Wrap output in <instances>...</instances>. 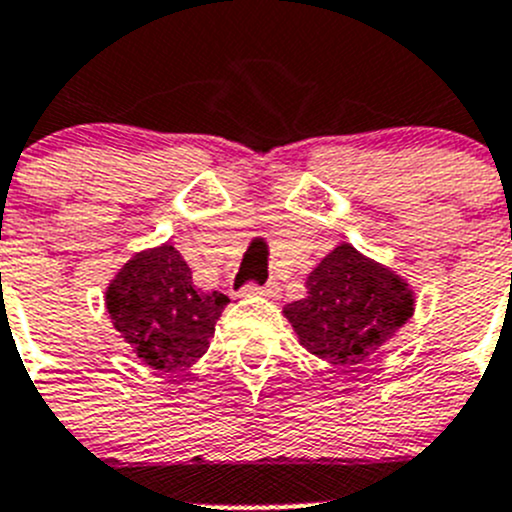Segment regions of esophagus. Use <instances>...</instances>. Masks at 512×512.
Masks as SVG:
<instances>
[{"mask_svg": "<svg viewBox=\"0 0 512 512\" xmlns=\"http://www.w3.org/2000/svg\"><path fill=\"white\" fill-rule=\"evenodd\" d=\"M252 295H262V298L278 300L280 288L275 283L265 285V288H257V285H247V288H242V298H252Z\"/></svg>", "mask_w": 512, "mask_h": 512, "instance_id": "obj_1", "label": "esophagus"}]
</instances>
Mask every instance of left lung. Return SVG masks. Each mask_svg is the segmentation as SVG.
Here are the masks:
<instances>
[{"mask_svg": "<svg viewBox=\"0 0 512 512\" xmlns=\"http://www.w3.org/2000/svg\"><path fill=\"white\" fill-rule=\"evenodd\" d=\"M414 305L409 280L341 242L305 278V298L285 305L283 315L305 351L331 366H356L407 326Z\"/></svg>", "mask_w": 512, "mask_h": 512, "instance_id": "obj_1", "label": "left lung"}]
</instances>
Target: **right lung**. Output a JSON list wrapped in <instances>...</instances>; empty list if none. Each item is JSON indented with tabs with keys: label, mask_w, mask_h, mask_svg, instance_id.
Segmentation results:
<instances>
[{
	"label": "right lung",
	"mask_w": 512,
	"mask_h": 512,
	"mask_svg": "<svg viewBox=\"0 0 512 512\" xmlns=\"http://www.w3.org/2000/svg\"><path fill=\"white\" fill-rule=\"evenodd\" d=\"M229 298L191 280V267L174 245L136 252L105 288V310L143 364L179 374L207 353Z\"/></svg>",
	"instance_id": "add662e5"
}]
</instances>
